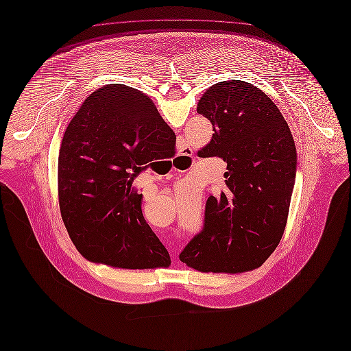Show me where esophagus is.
<instances>
[{
    "instance_id": "1",
    "label": "esophagus",
    "mask_w": 351,
    "mask_h": 351,
    "mask_svg": "<svg viewBox=\"0 0 351 351\" xmlns=\"http://www.w3.org/2000/svg\"><path fill=\"white\" fill-rule=\"evenodd\" d=\"M191 152H190V149L184 148V153H181L184 157H187V158H190L191 157V154H190Z\"/></svg>"
}]
</instances>
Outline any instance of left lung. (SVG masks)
Masks as SVG:
<instances>
[{"instance_id": "1", "label": "left lung", "mask_w": 351, "mask_h": 351, "mask_svg": "<svg viewBox=\"0 0 351 351\" xmlns=\"http://www.w3.org/2000/svg\"><path fill=\"white\" fill-rule=\"evenodd\" d=\"M197 112L214 130L202 156L227 162L226 187L208 197L202 231L180 258L201 272L256 269L276 250L287 226L297 167L292 133L276 104L243 80L210 87Z\"/></svg>"}]
</instances>
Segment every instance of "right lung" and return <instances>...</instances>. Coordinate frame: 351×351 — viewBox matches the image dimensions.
<instances>
[{"mask_svg":"<svg viewBox=\"0 0 351 351\" xmlns=\"http://www.w3.org/2000/svg\"><path fill=\"white\" fill-rule=\"evenodd\" d=\"M174 148V132L141 91L107 84L84 100L58 160L62 219L84 258L128 269L169 267L132 184L152 161L171 158Z\"/></svg>","mask_w":351,"mask_h":351,"instance_id":"right-lung-1","label":"right lung"}]
</instances>
